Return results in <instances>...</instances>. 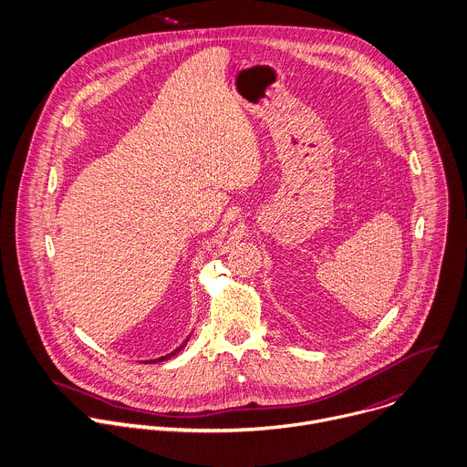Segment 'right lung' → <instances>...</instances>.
<instances>
[{"instance_id":"right-lung-1","label":"right lung","mask_w":467,"mask_h":467,"mask_svg":"<svg viewBox=\"0 0 467 467\" xmlns=\"http://www.w3.org/2000/svg\"><path fill=\"white\" fill-rule=\"evenodd\" d=\"M188 340H190V338H188ZM188 340H185V342H188ZM185 342H183V344H182L180 348H176V349H174L172 353H169V355H165V357H160V358H154V360H150V362H156V360H165V358H171L172 355H176V353H178V351H180V349H182V348L185 346Z\"/></svg>"}]
</instances>
